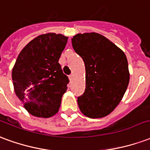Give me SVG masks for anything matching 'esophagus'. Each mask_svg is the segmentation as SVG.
Returning <instances> with one entry per match:
<instances>
[{
    "label": "esophagus",
    "instance_id": "obj_1",
    "mask_svg": "<svg viewBox=\"0 0 150 150\" xmlns=\"http://www.w3.org/2000/svg\"><path fill=\"white\" fill-rule=\"evenodd\" d=\"M69 80H70V81H71L72 80L74 79V74H70V75L69 76Z\"/></svg>",
    "mask_w": 150,
    "mask_h": 150
}]
</instances>
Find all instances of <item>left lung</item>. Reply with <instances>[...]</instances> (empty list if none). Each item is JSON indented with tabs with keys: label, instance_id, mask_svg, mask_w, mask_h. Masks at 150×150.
I'll return each instance as SVG.
<instances>
[{
	"label": "left lung",
	"instance_id": "8db88e82",
	"mask_svg": "<svg viewBox=\"0 0 150 150\" xmlns=\"http://www.w3.org/2000/svg\"><path fill=\"white\" fill-rule=\"evenodd\" d=\"M72 45L86 65V90L77 98L80 110L90 118L109 115L120 103L129 85L126 56L97 33L75 35Z\"/></svg>",
	"mask_w": 150,
	"mask_h": 150
}]
</instances>
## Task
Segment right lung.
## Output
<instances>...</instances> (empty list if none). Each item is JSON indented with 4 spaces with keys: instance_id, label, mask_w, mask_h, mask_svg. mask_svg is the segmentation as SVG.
<instances>
[{
    "instance_id": "right-lung-1",
    "label": "right lung",
    "mask_w": 150,
    "mask_h": 150,
    "mask_svg": "<svg viewBox=\"0 0 150 150\" xmlns=\"http://www.w3.org/2000/svg\"><path fill=\"white\" fill-rule=\"evenodd\" d=\"M67 40L62 34L40 35L17 57L12 72L14 90L32 115L46 118L58 112L69 82L58 62Z\"/></svg>"
}]
</instances>
